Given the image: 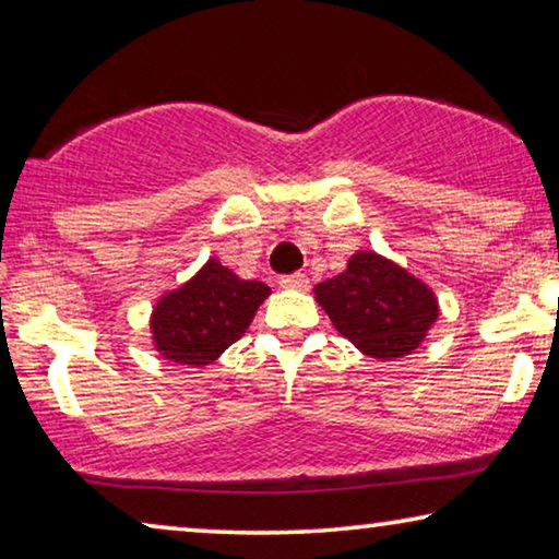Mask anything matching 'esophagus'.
Segmentation results:
<instances>
[{
	"mask_svg": "<svg viewBox=\"0 0 559 559\" xmlns=\"http://www.w3.org/2000/svg\"><path fill=\"white\" fill-rule=\"evenodd\" d=\"M278 283H281V288H286V290H306L310 281L306 273H293V276H283Z\"/></svg>",
	"mask_w": 559,
	"mask_h": 559,
	"instance_id": "1",
	"label": "esophagus"
}]
</instances>
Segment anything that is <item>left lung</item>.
<instances>
[{"label":"left lung","instance_id":"1","mask_svg":"<svg viewBox=\"0 0 559 559\" xmlns=\"http://www.w3.org/2000/svg\"><path fill=\"white\" fill-rule=\"evenodd\" d=\"M313 293L337 333L374 359L412 355L439 318L429 283L377 251H355L345 271Z\"/></svg>","mask_w":559,"mask_h":559}]
</instances>
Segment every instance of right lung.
<instances>
[{
  "mask_svg": "<svg viewBox=\"0 0 559 559\" xmlns=\"http://www.w3.org/2000/svg\"><path fill=\"white\" fill-rule=\"evenodd\" d=\"M269 296L266 283L239 278L219 259H210L182 286L155 300L150 313L153 347L167 362L212 365L249 330Z\"/></svg>",
  "mask_w": 559,
  "mask_h": 559,
  "instance_id": "right-lung-1",
  "label": "right lung"
}]
</instances>
